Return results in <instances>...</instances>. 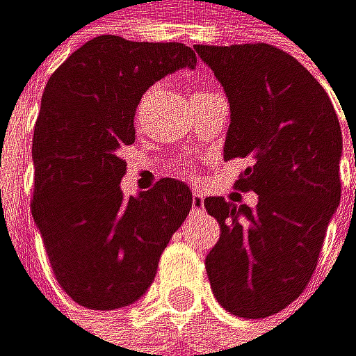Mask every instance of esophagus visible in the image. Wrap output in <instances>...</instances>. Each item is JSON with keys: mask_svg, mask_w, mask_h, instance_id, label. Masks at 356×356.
<instances>
[{"mask_svg": "<svg viewBox=\"0 0 356 356\" xmlns=\"http://www.w3.org/2000/svg\"><path fill=\"white\" fill-rule=\"evenodd\" d=\"M193 210H203V197L199 193L193 195Z\"/></svg>", "mask_w": 356, "mask_h": 356, "instance_id": "esophagus-1", "label": "esophagus"}]
</instances>
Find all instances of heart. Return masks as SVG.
Masks as SVG:
<instances>
[{"mask_svg":"<svg viewBox=\"0 0 356 356\" xmlns=\"http://www.w3.org/2000/svg\"><path fill=\"white\" fill-rule=\"evenodd\" d=\"M201 94V91H199ZM177 175H181V177H186V179H193V175H195V166L190 161H184V163H177Z\"/></svg>","mask_w":356,"mask_h":356,"instance_id":"heart-1","label":"heart"}]
</instances>
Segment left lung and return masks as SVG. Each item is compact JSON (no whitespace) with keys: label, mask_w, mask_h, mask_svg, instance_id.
I'll use <instances>...</instances> for the list:
<instances>
[{"label":"left lung","mask_w":356,"mask_h":356,"mask_svg":"<svg viewBox=\"0 0 356 356\" xmlns=\"http://www.w3.org/2000/svg\"><path fill=\"white\" fill-rule=\"evenodd\" d=\"M221 81L232 122L225 161L250 157L234 184L258 205L203 201L221 236L205 256L218 304L245 319L286 309L311 282L341 199V127L326 89L280 47L195 45Z\"/></svg>","instance_id":"left-lung-1"}]
</instances>
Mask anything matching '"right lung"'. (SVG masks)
<instances>
[{"label":"right lung","instance_id":"1","mask_svg":"<svg viewBox=\"0 0 356 356\" xmlns=\"http://www.w3.org/2000/svg\"><path fill=\"white\" fill-rule=\"evenodd\" d=\"M184 43H144L102 34L49 76L34 124L32 216L60 289L85 309L113 311L140 300L161 252L193 208L177 179L124 199L135 109L155 81L195 67Z\"/></svg>","mask_w":356,"mask_h":356}]
</instances>
